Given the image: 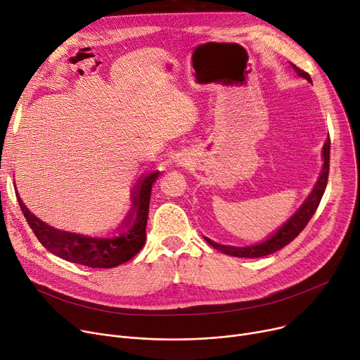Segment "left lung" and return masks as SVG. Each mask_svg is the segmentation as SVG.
Instances as JSON below:
<instances>
[{
    "label": "left lung",
    "instance_id": "1",
    "mask_svg": "<svg viewBox=\"0 0 360 360\" xmlns=\"http://www.w3.org/2000/svg\"><path fill=\"white\" fill-rule=\"evenodd\" d=\"M290 65L300 77H304L307 81L312 82L311 77L307 72L301 71L297 65H293V63H290ZM323 160H324V162H323L321 173L312 188V192L308 195V198L304 200V203L300 206L297 212H295L278 231H274L273 234H270L266 240H263L262 243H257V244L247 245V247L222 245V244H218L206 237H205V240L214 248L224 252V255L234 256V257H245V259H257V257L269 256V255H271V252L278 251V250L283 248L285 245H288L292 240L297 238L300 236V232L307 226V224L315 214V210H316V207H319L321 198L326 192L327 179H328V168H330V139L323 146Z\"/></svg>",
    "mask_w": 360,
    "mask_h": 360
}]
</instances>
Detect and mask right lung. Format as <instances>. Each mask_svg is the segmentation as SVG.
Here are the masks:
<instances>
[{
  "label": "right lung",
  "instance_id": "add662e5",
  "mask_svg": "<svg viewBox=\"0 0 360 360\" xmlns=\"http://www.w3.org/2000/svg\"><path fill=\"white\" fill-rule=\"evenodd\" d=\"M160 172L145 173L132 188V206L110 237H90L53 228L36 218L17 193V200L34 236L52 255L77 264L112 269L131 260L145 244L151 188Z\"/></svg>",
  "mask_w": 360,
  "mask_h": 360
}]
</instances>
